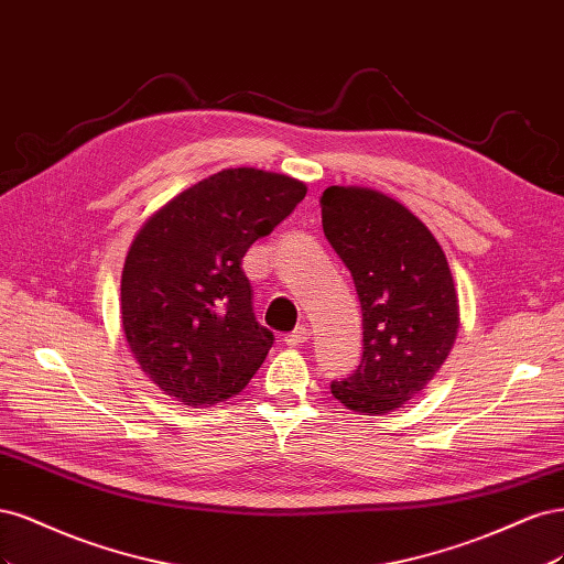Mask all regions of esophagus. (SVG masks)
Returning <instances> with one entry per match:
<instances>
[{
  "instance_id": "34e87169",
  "label": "esophagus",
  "mask_w": 564,
  "mask_h": 564,
  "mask_svg": "<svg viewBox=\"0 0 564 564\" xmlns=\"http://www.w3.org/2000/svg\"><path fill=\"white\" fill-rule=\"evenodd\" d=\"M306 339H308V330L302 325V328H295L293 333H288L283 341L288 344V347H300V344H304Z\"/></svg>"
}]
</instances>
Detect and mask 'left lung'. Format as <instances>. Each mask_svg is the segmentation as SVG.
Returning <instances> with one entry per match:
<instances>
[{
	"label": "left lung",
	"instance_id": "left-lung-1",
	"mask_svg": "<svg viewBox=\"0 0 564 564\" xmlns=\"http://www.w3.org/2000/svg\"><path fill=\"white\" fill-rule=\"evenodd\" d=\"M321 215L362 308V360L330 391L358 414L393 412L426 389L457 339L447 258L420 217L377 189L328 187Z\"/></svg>",
	"mask_w": 564,
	"mask_h": 564
}]
</instances>
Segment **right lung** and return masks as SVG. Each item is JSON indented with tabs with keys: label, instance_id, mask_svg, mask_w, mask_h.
Segmentation results:
<instances>
[{
	"label": "right lung",
	"instance_id": "1",
	"mask_svg": "<svg viewBox=\"0 0 564 564\" xmlns=\"http://www.w3.org/2000/svg\"><path fill=\"white\" fill-rule=\"evenodd\" d=\"M304 196L290 175L225 169L142 223L121 271V328L163 393L208 408L258 372L274 335L252 314L241 260Z\"/></svg>",
	"mask_w": 564,
	"mask_h": 564
}]
</instances>
